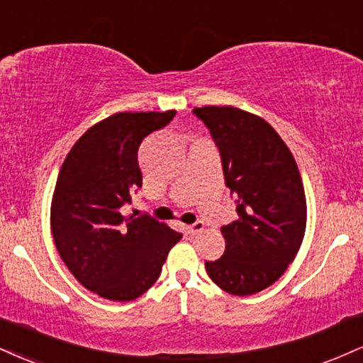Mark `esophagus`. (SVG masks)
Returning <instances> with one entry per match:
<instances>
[{"mask_svg": "<svg viewBox=\"0 0 363 363\" xmlns=\"http://www.w3.org/2000/svg\"><path fill=\"white\" fill-rule=\"evenodd\" d=\"M186 230H187V233H189V235L201 233V231L204 230V223H203V221H196V223L186 226Z\"/></svg>", "mask_w": 363, "mask_h": 363, "instance_id": "34e87169", "label": "esophagus"}]
</instances>
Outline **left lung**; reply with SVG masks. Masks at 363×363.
Returning a JSON list of instances; mask_svg holds the SVG:
<instances>
[{"instance_id":"8db88e82","label":"left lung","mask_w":363,"mask_h":363,"mask_svg":"<svg viewBox=\"0 0 363 363\" xmlns=\"http://www.w3.org/2000/svg\"><path fill=\"white\" fill-rule=\"evenodd\" d=\"M193 113L208 126L238 218L221 226L223 257L206 262L218 287L250 296L272 286L294 260L306 231V196L298 164L264 118L233 106Z\"/></svg>"}]
</instances>
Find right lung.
Masks as SVG:
<instances>
[{"label":"right lung","instance_id":"obj_1","mask_svg":"<svg viewBox=\"0 0 363 363\" xmlns=\"http://www.w3.org/2000/svg\"><path fill=\"white\" fill-rule=\"evenodd\" d=\"M176 111L116 113L74 143L55 182L50 228L60 259L86 289L133 301L150 289L181 233L152 216H123L142 187L138 147Z\"/></svg>","mask_w":363,"mask_h":363}]
</instances>
